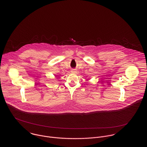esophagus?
<instances>
[{
    "label": "esophagus",
    "mask_w": 147,
    "mask_h": 147,
    "mask_svg": "<svg viewBox=\"0 0 147 147\" xmlns=\"http://www.w3.org/2000/svg\"><path fill=\"white\" fill-rule=\"evenodd\" d=\"M72 73H76V72H77V71H76V69H73V70H71V71Z\"/></svg>",
    "instance_id": "esophagus-1"
}]
</instances>
